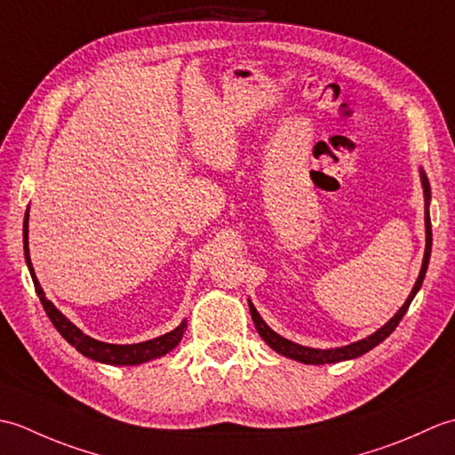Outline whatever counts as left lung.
<instances>
[{
  "label": "left lung",
  "mask_w": 455,
  "mask_h": 455,
  "mask_svg": "<svg viewBox=\"0 0 455 455\" xmlns=\"http://www.w3.org/2000/svg\"><path fill=\"white\" fill-rule=\"evenodd\" d=\"M420 180H422V189H424V225H427V248H424V258H422V267H420V274L417 283H414L411 295L407 297V301L399 308L397 315H395L389 323H385L379 331L373 332L371 336L363 338V340H357L354 344H347L342 347H331V350H316V347H307L301 344H295L291 340H287V338L279 336L277 332H274L272 328H269L264 318L259 316V313L256 311V307L252 305V301H248L250 307V315H252V321L256 324V331L258 334L264 338V342L275 350L277 354H282L285 357H291V360H297L301 363H313V365H323V363H336V362H344V360H354V357H360L365 352L373 350L377 344H381L385 338H387L395 328L399 326L401 318L404 316V313L409 311V307L412 303L414 295L419 293V289L424 282V275H427V269H428V262H430V252H432V225H430V212H428V205H430V183L427 173L420 170Z\"/></svg>",
  "instance_id": "left-lung-1"
}]
</instances>
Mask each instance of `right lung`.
<instances>
[{
    "label": "right lung",
    "instance_id": "add662e5",
    "mask_svg": "<svg viewBox=\"0 0 455 455\" xmlns=\"http://www.w3.org/2000/svg\"><path fill=\"white\" fill-rule=\"evenodd\" d=\"M23 248H25V259H27L28 272H31V277H33L36 295L41 299L48 318H51V323L54 324L56 331L62 334L64 340L68 344H72L76 350L84 354L85 357L101 363H109V365H139V363L154 360V357L168 354L180 344L181 336L188 328L186 321H183L178 328H173V331L168 334H162L158 338H152V340L139 342V344H108V342L95 340V338L88 334H84L78 326L68 321V318L58 311L51 301H48L41 283H38V279L35 275L31 256H28V209L25 212V220H23Z\"/></svg>",
    "mask_w": 455,
    "mask_h": 455
}]
</instances>
